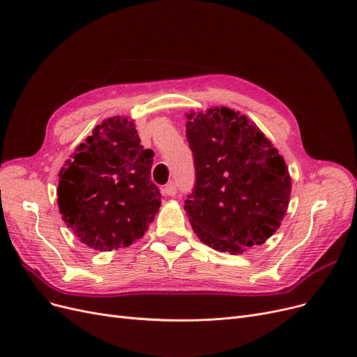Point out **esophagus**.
Segmentation results:
<instances>
[{
    "instance_id": "obj_1",
    "label": "esophagus",
    "mask_w": 357,
    "mask_h": 357,
    "mask_svg": "<svg viewBox=\"0 0 357 357\" xmlns=\"http://www.w3.org/2000/svg\"><path fill=\"white\" fill-rule=\"evenodd\" d=\"M162 193H164V195H167V197H174L177 193V185L174 181H169L168 185H165L164 189H162Z\"/></svg>"
}]
</instances>
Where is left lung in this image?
<instances>
[{"instance_id": "8db88e82", "label": "left lung", "mask_w": 357, "mask_h": 357, "mask_svg": "<svg viewBox=\"0 0 357 357\" xmlns=\"http://www.w3.org/2000/svg\"><path fill=\"white\" fill-rule=\"evenodd\" d=\"M195 186L185 201L193 231L231 255L261 245L282 223L290 199L286 162L247 116L228 107L188 114Z\"/></svg>"}]
</instances>
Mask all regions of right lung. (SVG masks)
I'll use <instances>...</instances> for the list:
<instances>
[{
  "mask_svg": "<svg viewBox=\"0 0 357 357\" xmlns=\"http://www.w3.org/2000/svg\"><path fill=\"white\" fill-rule=\"evenodd\" d=\"M153 150L139 144L134 122L110 117L59 171L58 205L77 238L100 252L139 240L160 205L152 181Z\"/></svg>",
  "mask_w": 357,
  "mask_h": 357,
  "instance_id": "1",
  "label": "right lung"
}]
</instances>
